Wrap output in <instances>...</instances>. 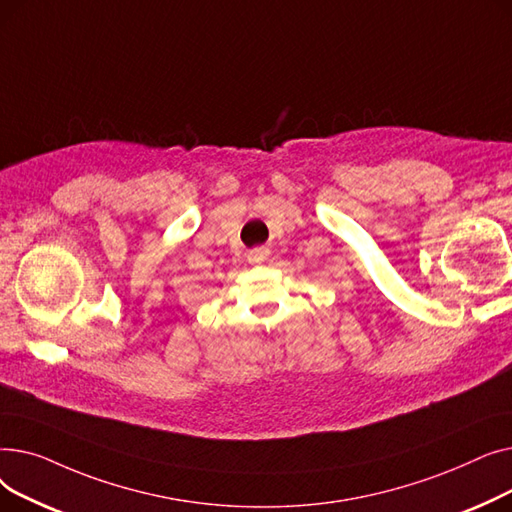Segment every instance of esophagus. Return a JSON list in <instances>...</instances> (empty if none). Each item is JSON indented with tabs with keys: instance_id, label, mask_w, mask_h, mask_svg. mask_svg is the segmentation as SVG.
Returning <instances> with one entry per match:
<instances>
[{
	"instance_id": "obj_1",
	"label": "esophagus",
	"mask_w": 512,
	"mask_h": 512,
	"mask_svg": "<svg viewBox=\"0 0 512 512\" xmlns=\"http://www.w3.org/2000/svg\"><path fill=\"white\" fill-rule=\"evenodd\" d=\"M267 257H270V249H263V247L253 249V251H249V255H247L249 263H253V265H263V263L267 261Z\"/></svg>"
}]
</instances>
